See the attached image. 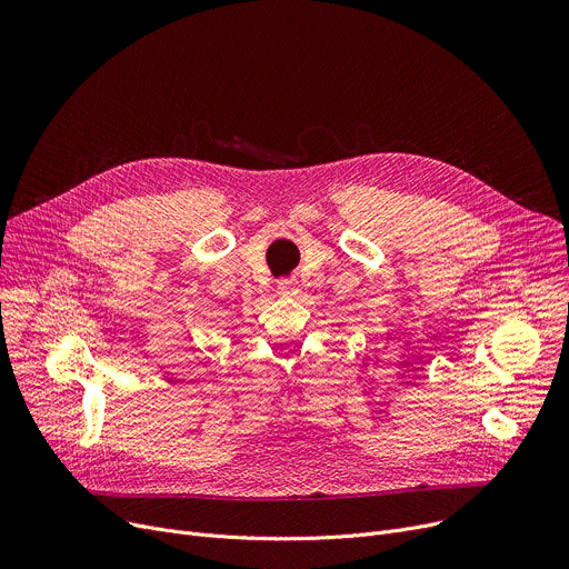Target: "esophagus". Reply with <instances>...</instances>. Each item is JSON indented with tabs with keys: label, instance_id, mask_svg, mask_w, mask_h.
<instances>
[{
	"label": "esophagus",
	"instance_id": "1",
	"mask_svg": "<svg viewBox=\"0 0 569 569\" xmlns=\"http://www.w3.org/2000/svg\"><path fill=\"white\" fill-rule=\"evenodd\" d=\"M277 288H279L281 297H297L299 295V283L292 281V279H281Z\"/></svg>",
	"mask_w": 569,
	"mask_h": 569
}]
</instances>
